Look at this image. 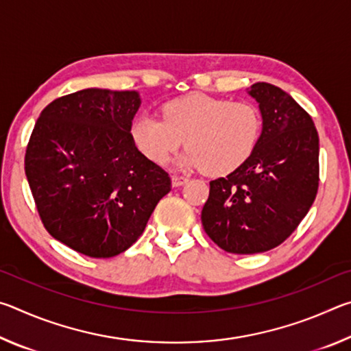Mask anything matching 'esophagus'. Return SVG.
Listing matches in <instances>:
<instances>
[{
  "mask_svg": "<svg viewBox=\"0 0 351 351\" xmlns=\"http://www.w3.org/2000/svg\"><path fill=\"white\" fill-rule=\"evenodd\" d=\"M189 180L186 176H181V175H173L171 176V186L173 187H180L182 184H186Z\"/></svg>",
  "mask_w": 351,
  "mask_h": 351,
  "instance_id": "1",
  "label": "esophagus"
}]
</instances>
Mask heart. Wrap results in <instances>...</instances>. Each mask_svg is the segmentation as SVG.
<instances>
[{
	"instance_id": "b5f03b06",
	"label": "heart",
	"mask_w": 351,
	"mask_h": 351,
	"mask_svg": "<svg viewBox=\"0 0 351 351\" xmlns=\"http://www.w3.org/2000/svg\"><path fill=\"white\" fill-rule=\"evenodd\" d=\"M260 128V114L252 104L193 93L165 104L162 119L138 116L130 133L148 161L167 164L184 142L189 150L181 158L182 165L203 169L209 176H224L247 161Z\"/></svg>"
}]
</instances>
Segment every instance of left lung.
<instances>
[{
    "instance_id": "8db88e82",
    "label": "left lung",
    "mask_w": 351,
    "mask_h": 351,
    "mask_svg": "<svg viewBox=\"0 0 351 351\" xmlns=\"http://www.w3.org/2000/svg\"><path fill=\"white\" fill-rule=\"evenodd\" d=\"M263 130L247 161L210 181L201 223L226 252H266L288 239L319 187V136L311 116L278 86L258 82Z\"/></svg>"
}]
</instances>
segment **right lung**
Listing matches in <instances>:
<instances>
[{
	"label": "right lung",
	"mask_w": 351,
	"mask_h": 351,
	"mask_svg": "<svg viewBox=\"0 0 351 351\" xmlns=\"http://www.w3.org/2000/svg\"><path fill=\"white\" fill-rule=\"evenodd\" d=\"M136 91L88 88L41 111L25 171L45 229L93 258H110L144 232L171 189L167 171L133 144Z\"/></svg>",
	"instance_id": "right-lung-1"
}]
</instances>
